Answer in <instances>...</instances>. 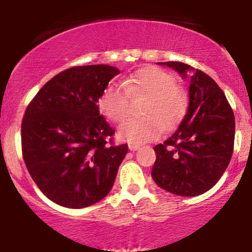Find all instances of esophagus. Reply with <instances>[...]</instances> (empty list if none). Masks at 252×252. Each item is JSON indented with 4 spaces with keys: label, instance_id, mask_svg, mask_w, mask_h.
Instances as JSON below:
<instances>
[{
    "label": "esophagus",
    "instance_id": "1",
    "mask_svg": "<svg viewBox=\"0 0 252 252\" xmlns=\"http://www.w3.org/2000/svg\"><path fill=\"white\" fill-rule=\"evenodd\" d=\"M129 150L130 152H135V150H137L138 148H140V146L138 144H134V143H129Z\"/></svg>",
    "mask_w": 252,
    "mask_h": 252
}]
</instances>
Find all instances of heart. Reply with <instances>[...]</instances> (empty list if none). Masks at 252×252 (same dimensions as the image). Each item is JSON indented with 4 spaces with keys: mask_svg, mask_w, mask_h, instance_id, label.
I'll list each match as a JSON object with an SVG mask.
<instances>
[{
    "mask_svg": "<svg viewBox=\"0 0 252 252\" xmlns=\"http://www.w3.org/2000/svg\"><path fill=\"white\" fill-rule=\"evenodd\" d=\"M147 96L140 118H130L118 129V136L132 143H144L160 136L180 120L186 108V94L168 72L155 66L140 68L123 80V85L111 83L98 98V109L114 123L126 120L130 96Z\"/></svg>",
    "mask_w": 252,
    "mask_h": 252,
    "instance_id": "obj_1",
    "label": "heart"
}]
</instances>
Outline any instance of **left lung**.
<instances>
[{
    "mask_svg": "<svg viewBox=\"0 0 252 252\" xmlns=\"http://www.w3.org/2000/svg\"><path fill=\"white\" fill-rule=\"evenodd\" d=\"M186 77L189 103L178 129L154 147L152 176L176 195L195 196L212 189L227 168L235 143V115L222 90L209 74L179 62L161 63Z\"/></svg>",
    "mask_w": 252,
    "mask_h": 252,
    "instance_id": "1",
    "label": "left lung"
}]
</instances>
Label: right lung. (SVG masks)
Returning a JSON list of instances; mask_svg holds the SVG:
<instances>
[{"label": "right lung", "instance_id": "obj_1", "mask_svg": "<svg viewBox=\"0 0 252 252\" xmlns=\"http://www.w3.org/2000/svg\"><path fill=\"white\" fill-rule=\"evenodd\" d=\"M120 73L109 65L74 66L48 80L26 109L22 156L50 200L83 209L110 192L128 153L98 109V98Z\"/></svg>", "mask_w": 252, "mask_h": 252}]
</instances>
